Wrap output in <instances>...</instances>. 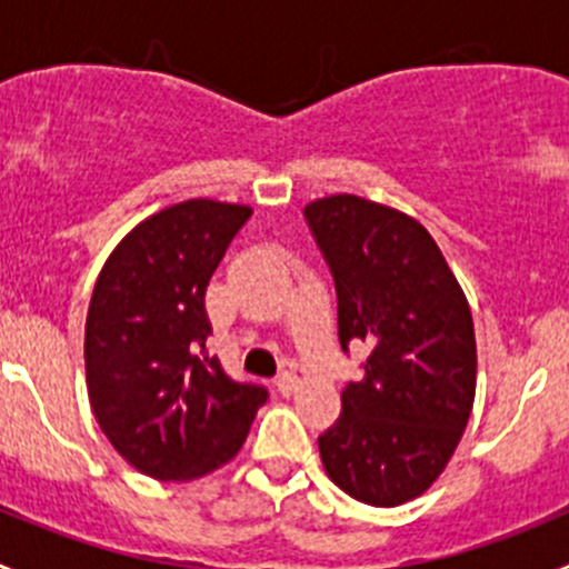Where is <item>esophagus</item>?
<instances>
[{
	"label": "esophagus",
	"mask_w": 569,
	"mask_h": 569,
	"mask_svg": "<svg viewBox=\"0 0 569 569\" xmlns=\"http://www.w3.org/2000/svg\"><path fill=\"white\" fill-rule=\"evenodd\" d=\"M274 386H278V391L283 396H291L297 391V386H300V380H297V375H291V371H283V375L274 380Z\"/></svg>",
	"instance_id": "esophagus-1"
}]
</instances>
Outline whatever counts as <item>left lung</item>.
<instances>
[{
    "mask_svg": "<svg viewBox=\"0 0 569 569\" xmlns=\"http://www.w3.org/2000/svg\"><path fill=\"white\" fill-rule=\"evenodd\" d=\"M338 295V341H363V380L319 438L327 476L371 507H399L438 481L476 396L468 297L427 228L358 194L306 206Z\"/></svg>",
    "mask_w": 569,
    "mask_h": 569,
    "instance_id": "1",
    "label": "left lung"
}]
</instances>
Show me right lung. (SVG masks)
Wrapping results in <instances>:
<instances>
[{
  "instance_id": "add662e5",
  "label": "right lung",
  "mask_w": 569,
  "mask_h": 569,
  "mask_svg": "<svg viewBox=\"0 0 569 569\" xmlns=\"http://www.w3.org/2000/svg\"><path fill=\"white\" fill-rule=\"evenodd\" d=\"M250 206L192 198L109 252L84 325V375L101 432L159 481H192L239 455L267 391L209 358L203 297Z\"/></svg>"
}]
</instances>
